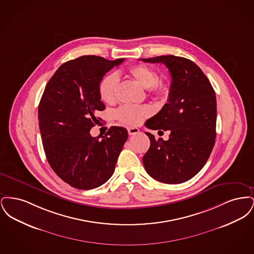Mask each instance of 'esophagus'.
Listing matches in <instances>:
<instances>
[{
  "instance_id": "34e87169",
  "label": "esophagus",
  "mask_w": 254,
  "mask_h": 254,
  "mask_svg": "<svg viewBox=\"0 0 254 254\" xmlns=\"http://www.w3.org/2000/svg\"><path fill=\"white\" fill-rule=\"evenodd\" d=\"M127 131H128V134L129 135H135V134H137V133H139V128H137V127H128L127 128Z\"/></svg>"
}]
</instances>
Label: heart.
I'll use <instances>...</instances> for the list:
<instances>
[{
    "label": "heart",
    "mask_w": 254,
    "mask_h": 254,
    "mask_svg": "<svg viewBox=\"0 0 254 254\" xmlns=\"http://www.w3.org/2000/svg\"><path fill=\"white\" fill-rule=\"evenodd\" d=\"M128 74L152 95L158 98L169 96V85L164 80L158 79V72L151 66L145 64H135L128 68ZM119 86V77L115 73H109L101 80L98 90L101 99L108 104L116 100ZM151 114L148 106H123L116 111V118L119 121L129 125L138 126Z\"/></svg>",
    "instance_id": "obj_1"
}]
</instances>
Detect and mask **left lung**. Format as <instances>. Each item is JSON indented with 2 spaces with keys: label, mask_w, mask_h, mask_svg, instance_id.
Returning a JSON list of instances; mask_svg holds the SVG:
<instances>
[{
  "label": "left lung",
  "mask_w": 254,
  "mask_h": 254,
  "mask_svg": "<svg viewBox=\"0 0 254 254\" xmlns=\"http://www.w3.org/2000/svg\"><path fill=\"white\" fill-rule=\"evenodd\" d=\"M141 60L164 64L172 80L168 104L145 122L147 128L170 131L168 141L145 132L150 140L143 157L145 171L165 184L189 181L205 166L215 144V91L192 61L173 55Z\"/></svg>",
  "instance_id": "left-lung-1"
}]
</instances>
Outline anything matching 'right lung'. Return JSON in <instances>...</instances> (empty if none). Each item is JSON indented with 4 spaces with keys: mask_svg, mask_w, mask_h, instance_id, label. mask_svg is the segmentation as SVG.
<instances>
[{
    "mask_svg": "<svg viewBox=\"0 0 254 254\" xmlns=\"http://www.w3.org/2000/svg\"><path fill=\"white\" fill-rule=\"evenodd\" d=\"M125 59L109 61L94 55L63 64L50 78L38 108L45 153L61 179L78 190H92L112 176L127 130L111 127L102 139L90 129L106 109L98 86Z\"/></svg>",
    "mask_w": 254,
    "mask_h": 254,
    "instance_id": "right-lung-1",
    "label": "right lung"
}]
</instances>
